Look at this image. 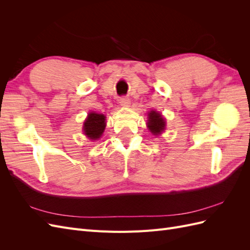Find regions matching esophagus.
Here are the masks:
<instances>
[{
  "instance_id": "34e87169",
  "label": "esophagus",
  "mask_w": 250,
  "mask_h": 250,
  "mask_svg": "<svg viewBox=\"0 0 250 250\" xmlns=\"http://www.w3.org/2000/svg\"><path fill=\"white\" fill-rule=\"evenodd\" d=\"M119 102H120L121 105H122V106H128V105H129V103H130V100H129V98H128V97L123 96V97L120 98Z\"/></svg>"
}]
</instances>
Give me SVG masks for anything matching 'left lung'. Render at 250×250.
Segmentation results:
<instances>
[{"instance_id":"1","label":"left lung","mask_w":250,"mask_h":250,"mask_svg":"<svg viewBox=\"0 0 250 250\" xmlns=\"http://www.w3.org/2000/svg\"><path fill=\"white\" fill-rule=\"evenodd\" d=\"M148 116H149L148 127H149L151 132L157 135L165 130L166 123H165V120L160 112H156V111L152 110L148 113Z\"/></svg>"}]
</instances>
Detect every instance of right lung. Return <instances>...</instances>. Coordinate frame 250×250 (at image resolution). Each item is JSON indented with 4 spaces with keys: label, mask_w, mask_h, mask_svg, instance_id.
<instances>
[{
    "label": "right lung",
    "mask_w": 250,
    "mask_h": 250,
    "mask_svg": "<svg viewBox=\"0 0 250 250\" xmlns=\"http://www.w3.org/2000/svg\"><path fill=\"white\" fill-rule=\"evenodd\" d=\"M105 117L101 113L90 112L83 124V130L90 140L99 139L105 129Z\"/></svg>",
    "instance_id": "right-lung-1"
}]
</instances>
